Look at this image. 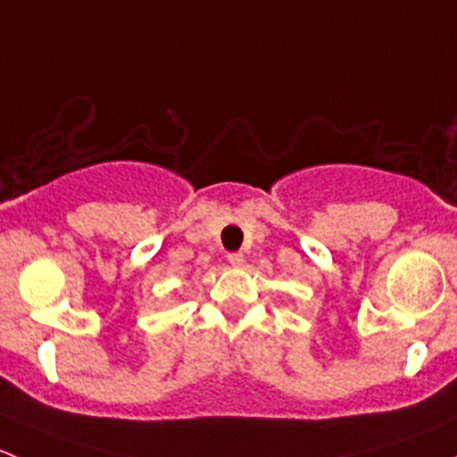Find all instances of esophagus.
I'll list each match as a JSON object with an SVG mask.
<instances>
[{"mask_svg": "<svg viewBox=\"0 0 457 457\" xmlns=\"http://www.w3.org/2000/svg\"><path fill=\"white\" fill-rule=\"evenodd\" d=\"M243 261H245V258H243L241 252H237V254H229V256H228V262H229V265H232V267H241Z\"/></svg>", "mask_w": 457, "mask_h": 457, "instance_id": "obj_1", "label": "esophagus"}]
</instances>
